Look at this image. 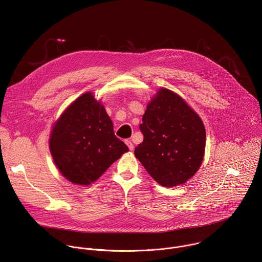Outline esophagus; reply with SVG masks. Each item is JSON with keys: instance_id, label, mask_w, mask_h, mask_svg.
Segmentation results:
<instances>
[{"instance_id": "obj_1", "label": "esophagus", "mask_w": 262, "mask_h": 262, "mask_svg": "<svg viewBox=\"0 0 262 262\" xmlns=\"http://www.w3.org/2000/svg\"><path fill=\"white\" fill-rule=\"evenodd\" d=\"M125 143L127 144V146L129 147V149L133 150V148H134V145H133V143L131 142V140H125Z\"/></svg>"}]
</instances>
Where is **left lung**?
<instances>
[{
	"mask_svg": "<svg viewBox=\"0 0 262 262\" xmlns=\"http://www.w3.org/2000/svg\"><path fill=\"white\" fill-rule=\"evenodd\" d=\"M139 128L144 139L135 156L159 185L176 187L193 177L204 158L206 130L179 95L161 88L147 105Z\"/></svg>",
	"mask_w": 262,
	"mask_h": 262,
	"instance_id": "1",
	"label": "left lung"
}]
</instances>
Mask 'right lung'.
Masks as SVG:
<instances>
[{
	"label": "right lung",
	"mask_w": 262,
	"mask_h": 262,
	"mask_svg": "<svg viewBox=\"0 0 262 262\" xmlns=\"http://www.w3.org/2000/svg\"><path fill=\"white\" fill-rule=\"evenodd\" d=\"M49 147L61 174L79 186L96 182L129 150L115 136L112 120L92 93L78 97L62 113L52 128Z\"/></svg>",
	"instance_id": "right-lung-1"
}]
</instances>
